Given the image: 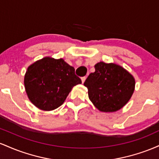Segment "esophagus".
Instances as JSON below:
<instances>
[{"mask_svg": "<svg viewBox=\"0 0 159 159\" xmlns=\"http://www.w3.org/2000/svg\"><path fill=\"white\" fill-rule=\"evenodd\" d=\"M85 80H86V77L84 76V77H82L81 78V81H82V83L84 84V82L85 81Z\"/></svg>", "mask_w": 159, "mask_h": 159, "instance_id": "obj_1", "label": "esophagus"}]
</instances>
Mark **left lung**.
<instances>
[{"mask_svg":"<svg viewBox=\"0 0 159 159\" xmlns=\"http://www.w3.org/2000/svg\"><path fill=\"white\" fill-rule=\"evenodd\" d=\"M84 85L88 89L89 98L98 111L115 112L125 106L132 97L135 80L121 66L99 62Z\"/></svg>","mask_w":159,"mask_h":159,"instance_id":"left-lung-1","label":"left lung"}]
</instances>
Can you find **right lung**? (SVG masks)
Returning <instances> with one entry per match:
<instances>
[{
	"mask_svg": "<svg viewBox=\"0 0 159 159\" xmlns=\"http://www.w3.org/2000/svg\"><path fill=\"white\" fill-rule=\"evenodd\" d=\"M24 84L30 101L40 110L49 111L61 106L81 80L63 59L45 57L29 66Z\"/></svg>",
	"mask_w": 159,
	"mask_h": 159,
	"instance_id": "right-lung-1",
	"label": "right lung"
}]
</instances>
